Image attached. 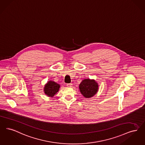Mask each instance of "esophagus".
Segmentation results:
<instances>
[{"mask_svg":"<svg viewBox=\"0 0 145 145\" xmlns=\"http://www.w3.org/2000/svg\"><path fill=\"white\" fill-rule=\"evenodd\" d=\"M66 86H67V87H72V84H67Z\"/></svg>","mask_w":145,"mask_h":145,"instance_id":"1","label":"esophagus"}]
</instances>
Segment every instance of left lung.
Returning <instances> with one entry per match:
<instances>
[{"instance_id":"obj_1","label":"left lung","mask_w":145,"mask_h":145,"mask_svg":"<svg viewBox=\"0 0 145 145\" xmlns=\"http://www.w3.org/2000/svg\"><path fill=\"white\" fill-rule=\"evenodd\" d=\"M79 89L81 94L85 98H90L98 92L99 85L94 79H83L79 84Z\"/></svg>"}]
</instances>
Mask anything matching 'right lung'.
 Wrapping results in <instances>:
<instances>
[{
    "label": "right lung",
    "instance_id": "add662e5",
    "mask_svg": "<svg viewBox=\"0 0 145 145\" xmlns=\"http://www.w3.org/2000/svg\"><path fill=\"white\" fill-rule=\"evenodd\" d=\"M60 85L54 81H47L44 87V93L49 97H53L59 90Z\"/></svg>",
    "mask_w": 145,
    "mask_h": 145
}]
</instances>
